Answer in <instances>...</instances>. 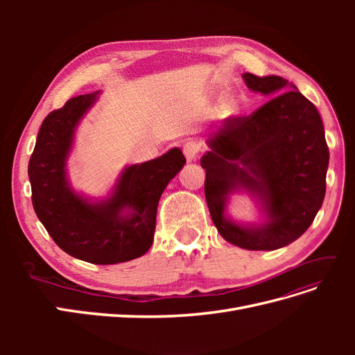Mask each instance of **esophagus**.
Returning a JSON list of instances; mask_svg holds the SVG:
<instances>
[{
    "mask_svg": "<svg viewBox=\"0 0 355 355\" xmlns=\"http://www.w3.org/2000/svg\"><path fill=\"white\" fill-rule=\"evenodd\" d=\"M201 149V144L197 142V141H188L185 145H184V154H185V158L188 161H194L200 153Z\"/></svg>",
    "mask_w": 355,
    "mask_h": 355,
    "instance_id": "esophagus-1",
    "label": "esophagus"
}]
</instances>
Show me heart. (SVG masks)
I'll list each match as a JSON object with an SVG mask.
<instances>
[{
    "mask_svg": "<svg viewBox=\"0 0 355 355\" xmlns=\"http://www.w3.org/2000/svg\"><path fill=\"white\" fill-rule=\"evenodd\" d=\"M240 111V105L239 102L235 101L232 96H223L220 99L219 105H218V112L219 115L225 116V118H231L235 116Z\"/></svg>",
    "mask_w": 355,
    "mask_h": 355,
    "instance_id": "1",
    "label": "heart"
}]
</instances>
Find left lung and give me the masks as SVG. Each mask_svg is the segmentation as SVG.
<instances>
[{"mask_svg": "<svg viewBox=\"0 0 355 355\" xmlns=\"http://www.w3.org/2000/svg\"><path fill=\"white\" fill-rule=\"evenodd\" d=\"M247 87L271 98L250 116L230 118L207 139L201 158L207 206L228 243L245 250H277L313 223L326 196L329 149L315 106L295 84L243 73ZM245 193L260 220L235 221L231 195Z\"/></svg>", "mask_w": 355, "mask_h": 355, "instance_id": "8db88e82", "label": "left lung"}]
</instances>
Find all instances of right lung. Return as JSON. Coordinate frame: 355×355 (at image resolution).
Masks as SVG:
<instances>
[{"mask_svg":"<svg viewBox=\"0 0 355 355\" xmlns=\"http://www.w3.org/2000/svg\"><path fill=\"white\" fill-rule=\"evenodd\" d=\"M102 92L69 99L42 121L28 166L32 206L63 252L96 265L144 256L154 243L161 194L187 163L180 148L123 168L114 187L94 198L75 191L68 159L75 132Z\"/></svg>","mask_w":355,"mask_h":355,"instance_id":"add662e5","label":"right lung"}]
</instances>
